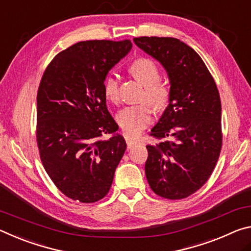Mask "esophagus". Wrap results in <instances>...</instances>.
I'll list each match as a JSON object with an SVG mask.
<instances>
[{
  "mask_svg": "<svg viewBox=\"0 0 251 251\" xmlns=\"http://www.w3.org/2000/svg\"><path fill=\"white\" fill-rule=\"evenodd\" d=\"M126 146H128V149H131V148H133L135 145H138L137 141L131 140V139H129V138H126Z\"/></svg>",
  "mask_w": 251,
  "mask_h": 251,
  "instance_id": "esophagus-1",
  "label": "esophagus"
}]
</instances>
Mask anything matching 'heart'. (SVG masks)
<instances>
[{"mask_svg":"<svg viewBox=\"0 0 251 251\" xmlns=\"http://www.w3.org/2000/svg\"><path fill=\"white\" fill-rule=\"evenodd\" d=\"M130 72L135 79L146 87L147 99L154 108L162 109L169 100V90L160 83V71L152 60L140 57L130 65ZM104 96L109 101L117 103L119 101V81L114 75L106 76L103 84ZM151 104L140 103L129 105L117 114V121L120 128L128 137L135 138L141 133L153 120V109Z\"/></svg>","mask_w":251,"mask_h":251,"instance_id":"obj_1","label":"heart"}]
</instances>
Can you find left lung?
<instances>
[{"label":"left lung","instance_id":"8db88e82","mask_svg":"<svg viewBox=\"0 0 251 251\" xmlns=\"http://www.w3.org/2000/svg\"><path fill=\"white\" fill-rule=\"evenodd\" d=\"M133 41L161 63L170 82L169 104L151 130L161 141L147 146V180L160 197L187 198L207 182L218 161L223 143L218 89L198 53L180 40Z\"/></svg>","mask_w":251,"mask_h":251}]
</instances>
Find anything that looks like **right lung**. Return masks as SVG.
Returning a JSON list of instances; mask_svg holds the SVG:
<instances>
[{
  "instance_id": "add662e5",
  "label": "right lung",
  "mask_w": 251,
  "mask_h": 251,
  "mask_svg": "<svg viewBox=\"0 0 251 251\" xmlns=\"http://www.w3.org/2000/svg\"><path fill=\"white\" fill-rule=\"evenodd\" d=\"M132 48L129 40L82 41L55 55L38 91L36 140L57 189L92 203L108 194L126 149L106 108V75Z\"/></svg>"
}]
</instances>
